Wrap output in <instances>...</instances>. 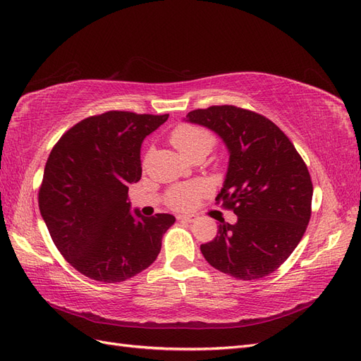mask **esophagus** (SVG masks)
Masks as SVG:
<instances>
[{"label": "esophagus", "mask_w": 361, "mask_h": 361, "mask_svg": "<svg viewBox=\"0 0 361 361\" xmlns=\"http://www.w3.org/2000/svg\"><path fill=\"white\" fill-rule=\"evenodd\" d=\"M178 220L185 221V223H195V220H197V215H194V214H191V215H179Z\"/></svg>", "instance_id": "obj_1"}]
</instances>
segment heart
I'll return each mask as SVG.
<instances>
[{"instance_id":"heart-1","label":"heart","mask_w":361,"mask_h":361,"mask_svg":"<svg viewBox=\"0 0 361 361\" xmlns=\"http://www.w3.org/2000/svg\"><path fill=\"white\" fill-rule=\"evenodd\" d=\"M171 145L176 147L180 154L191 159L197 155H207L215 145V137L204 128L195 125H180L173 130L170 135ZM204 187L200 183L180 185L170 190L167 195V204L176 211H190L197 204Z\"/></svg>"}]
</instances>
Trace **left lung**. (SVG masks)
Here are the masks:
<instances>
[{"instance_id": "obj_1", "label": "left lung", "mask_w": 361, "mask_h": 361, "mask_svg": "<svg viewBox=\"0 0 361 361\" xmlns=\"http://www.w3.org/2000/svg\"><path fill=\"white\" fill-rule=\"evenodd\" d=\"M206 126L228 150V167L216 202L238 221L224 220L204 259L227 276L257 280L274 272L301 241L312 215L313 185L302 158L269 118L233 105H214L187 114Z\"/></svg>"}]
</instances>
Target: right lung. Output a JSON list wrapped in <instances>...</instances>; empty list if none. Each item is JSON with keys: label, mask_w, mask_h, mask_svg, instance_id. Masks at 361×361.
I'll return each mask as SVG.
<instances>
[{"label": "right lung", "mask_w": 361, "mask_h": 361, "mask_svg": "<svg viewBox=\"0 0 361 361\" xmlns=\"http://www.w3.org/2000/svg\"><path fill=\"white\" fill-rule=\"evenodd\" d=\"M167 118L108 111L81 120L52 147L39 209L63 257L85 277L125 281L159 255L176 218L130 214L128 190L141 178V143Z\"/></svg>", "instance_id": "1"}]
</instances>
